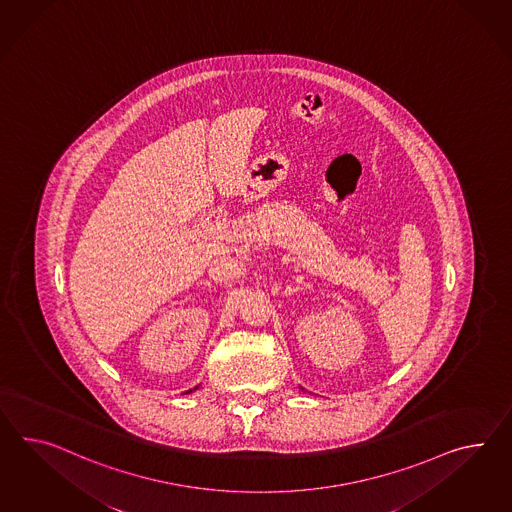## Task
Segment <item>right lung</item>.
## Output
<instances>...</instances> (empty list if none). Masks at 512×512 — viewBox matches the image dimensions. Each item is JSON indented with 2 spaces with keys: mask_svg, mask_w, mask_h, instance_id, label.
<instances>
[{
  "mask_svg": "<svg viewBox=\"0 0 512 512\" xmlns=\"http://www.w3.org/2000/svg\"><path fill=\"white\" fill-rule=\"evenodd\" d=\"M195 390H197V388H195ZM189 392H193V390H189ZM189 392H187V394H189Z\"/></svg>",
  "mask_w": 512,
  "mask_h": 512,
  "instance_id": "right-lung-1",
  "label": "right lung"
}]
</instances>
